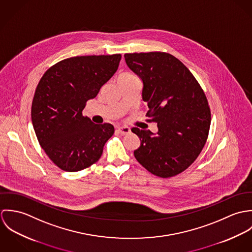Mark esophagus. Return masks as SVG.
<instances>
[{
  "instance_id": "esophagus-1",
  "label": "esophagus",
  "mask_w": 252,
  "mask_h": 252,
  "mask_svg": "<svg viewBox=\"0 0 252 252\" xmlns=\"http://www.w3.org/2000/svg\"><path fill=\"white\" fill-rule=\"evenodd\" d=\"M117 131L121 135H128L130 133V128L129 127H117Z\"/></svg>"
}]
</instances>
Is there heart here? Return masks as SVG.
<instances>
[{
    "label": "heart",
    "mask_w": 252,
    "mask_h": 252,
    "mask_svg": "<svg viewBox=\"0 0 252 252\" xmlns=\"http://www.w3.org/2000/svg\"><path fill=\"white\" fill-rule=\"evenodd\" d=\"M133 78H137V76L135 74L128 72H122L118 76V79H133Z\"/></svg>",
    "instance_id": "1"
}]
</instances>
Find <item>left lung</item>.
<instances>
[{
	"instance_id": "obj_1",
	"label": "left lung",
	"mask_w": 252,
	"mask_h": 252,
	"mask_svg": "<svg viewBox=\"0 0 252 252\" xmlns=\"http://www.w3.org/2000/svg\"><path fill=\"white\" fill-rule=\"evenodd\" d=\"M127 66L144 83L148 122L158 132L132 129L141 140L134 151L138 162L151 174L167 179L185 171L205 146L211 109L201 85L182 62L160 51L126 53Z\"/></svg>"
}]
</instances>
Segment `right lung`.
<instances>
[{
  "mask_svg": "<svg viewBox=\"0 0 252 252\" xmlns=\"http://www.w3.org/2000/svg\"><path fill=\"white\" fill-rule=\"evenodd\" d=\"M120 60L121 54L71 57L50 67L40 78L32 122L39 145L61 170L78 172L101 158L114 127L93 123L82 110L117 71Z\"/></svg>",
  "mask_w": 252,
  "mask_h": 252,
  "instance_id": "add662e5",
  "label": "right lung"
}]
</instances>
